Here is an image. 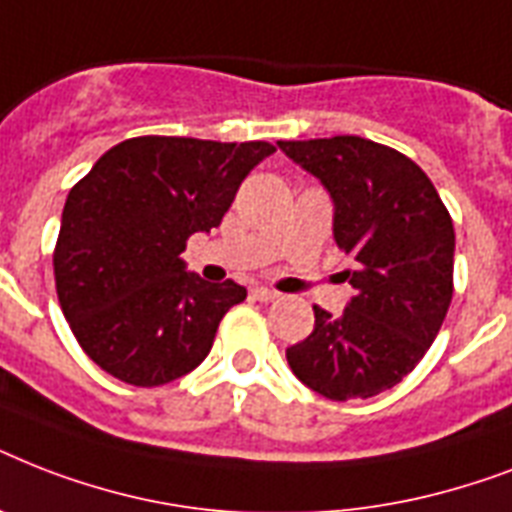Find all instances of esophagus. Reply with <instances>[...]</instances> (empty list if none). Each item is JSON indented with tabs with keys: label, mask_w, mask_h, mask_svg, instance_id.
<instances>
[{
	"label": "esophagus",
	"mask_w": 512,
	"mask_h": 512,
	"mask_svg": "<svg viewBox=\"0 0 512 512\" xmlns=\"http://www.w3.org/2000/svg\"><path fill=\"white\" fill-rule=\"evenodd\" d=\"M252 297H255V300H263V303H271V300H276V297H279V292H276V289H268V287H255L252 289Z\"/></svg>",
	"instance_id": "obj_1"
}]
</instances>
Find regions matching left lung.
<instances>
[{
	"instance_id": "8db88e82",
	"label": "left lung",
	"mask_w": 512,
	"mask_h": 512,
	"mask_svg": "<svg viewBox=\"0 0 512 512\" xmlns=\"http://www.w3.org/2000/svg\"><path fill=\"white\" fill-rule=\"evenodd\" d=\"M335 201V241L356 295L287 348L292 372L332 401L372 398L420 364L454 295V225L430 177L396 148L358 135L279 140Z\"/></svg>"
}]
</instances>
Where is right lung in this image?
<instances>
[{
    "label": "right lung",
    "instance_id": "add662e5",
    "mask_svg": "<svg viewBox=\"0 0 512 512\" xmlns=\"http://www.w3.org/2000/svg\"><path fill=\"white\" fill-rule=\"evenodd\" d=\"M276 148L143 135L100 156L68 191L52 268L82 350L116 380L156 388L207 358L247 297L185 271L193 233L217 228L249 170Z\"/></svg>",
    "mask_w": 512,
    "mask_h": 512
}]
</instances>
